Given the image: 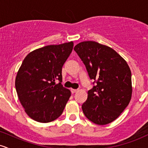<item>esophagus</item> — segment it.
Here are the masks:
<instances>
[{
    "mask_svg": "<svg viewBox=\"0 0 148 148\" xmlns=\"http://www.w3.org/2000/svg\"><path fill=\"white\" fill-rule=\"evenodd\" d=\"M78 91V90H76V89H71V92H72V94H74V93Z\"/></svg>",
    "mask_w": 148,
    "mask_h": 148,
    "instance_id": "esophagus-1",
    "label": "esophagus"
}]
</instances>
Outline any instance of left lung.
I'll use <instances>...</instances> for the list:
<instances>
[{
  "label": "left lung",
  "instance_id": "left-lung-1",
  "mask_svg": "<svg viewBox=\"0 0 148 148\" xmlns=\"http://www.w3.org/2000/svg\"><path fill=\"white\" fill-rule=\"evenodd\" d=\"M74 49L90 79L97 83L88 90L87 100L82 105L84 115L96 125L112 123L132 98V73L128 64L111 47L95 41L80 42Z\"/></svg>",
  "mask_w": 148,
  "mask_h": 148
}]
</instances>
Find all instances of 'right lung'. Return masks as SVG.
<instances>
[{"label": "right lung", "mask_w": 148, "mask_h": 148, "mask_svg": "<svg viewBox=\"0 0 148 148\" xmlns=\"http://www.w3.org/2000/svg\"><path fill=\"white\" fill-rule=\"evenodd\" d=\"M73 47V42H69L35 49L18 69L15 79L18 99L26 114L35 121L50 123L63 112L71 92L61 84L62 68Z\"/></svg>", "instance_id": "right-lung-1"}]
</instances>
